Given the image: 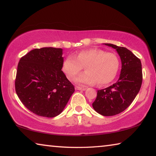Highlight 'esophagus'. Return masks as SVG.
I'll return each mask as SVG.
<instances>
[{
  "label": "esophagus",
  "mask_w": 156,
  "mask_h": 156,
  "mask_svg": "<svg viewBox=\"0 0 156 156\" xmlns=\"http://www.w3.org/2000/svg\"><path fill=\"white\" fill-rule=\"evenodd\" d=\"M76 89H77V90L84 91V90H86V88L85 87H79V86H76Z\"/></svg>",
  "instance_id": "esophagus-1"
}]
</instances>
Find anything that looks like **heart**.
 Returning <instances> with one entry per match:
<instances>
[{"label": "heart", "instance_id": "1", "mask_svg": "<svg viewBox=\"0 0 156 156\" xmlns=\"http://www.w3.org/2000/svg\"><path fill=\"white\" fill-rule=\"evenodd\" d=\"M119 59L115 54L102 49H91L69 55L63 61L62 70L72 80L84 67L86 72L76 78L78 83L104 85L112 82L119 69Z\"/></svg>", "mask_w": 156, "mask_h": 156}]
</instances>
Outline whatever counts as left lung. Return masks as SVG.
<instances>
[{
	"mask_svg": "<svg viewBox=\"0 0 156 156\" xmlns=\"http://www.w3.org/2000/svg\"><path fill=\"white\" fill-rule=\"evenodd\" d=\"M105 44L118 51L122 61V69L115 83L98 91L92 106L100 114L113 116L130 106L139 92L142 82V64L140 60L125 47L109 43Z\"/></svg>",
	"mask_w": 156,
	"mask_h": 156,
	"instance_id": "8db88e82",
	"label": "left lung"
}]
</instances>
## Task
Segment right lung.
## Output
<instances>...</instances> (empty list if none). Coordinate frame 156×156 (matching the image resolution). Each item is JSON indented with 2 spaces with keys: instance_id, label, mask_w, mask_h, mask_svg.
<instances>
[{
  "instance_id": "1",
  "label": "right lung",
  "mask_w": 156,
  "mask_h": 156,
  "mask_svg": "<svg viewBox=\"0 0 156 156\" xmlns=\"http://www.w3.org/2000/svg\"><path fill=\"white\" fill-rule=\"evenodd\" d=\"M62 49H34L21 57L15 89L24 106L36 115L54 118L59 115L75 91L61 70Z\"/></svg>"
}]
</instances>
